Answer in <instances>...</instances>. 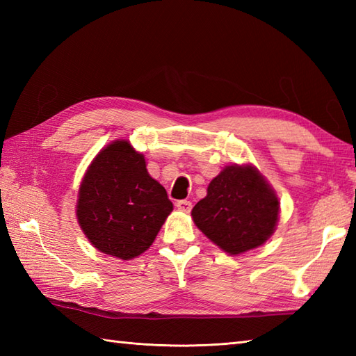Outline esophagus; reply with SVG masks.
Masks as SVG:
<instances>
[{
	"label": "esophagus",
	"mask_w": 356,
	"mask_h": 356,
	"mask_svg": "<svg viewBox=\"0 0 356 356\" xmlns=\"http://www.w3.org/2000/svg\"><path fill=\"white\" fill-rule=\"evenodd\" d=\"M176 207H177V209L184 211V213H190L191 208H193L191 202H188V200H179V202L176 203Z\"/></svg>",
	"instance_id": "1"
}]
</instances>
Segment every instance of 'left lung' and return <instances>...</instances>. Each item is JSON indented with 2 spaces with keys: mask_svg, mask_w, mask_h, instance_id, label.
I'll list each match as a JSON object with an SVG mask.
<instances>
[{
  "mask_svg": "<svg viewBox=\"0 0 356 356\" xmlns=\"http://www.w3.org/2000/svg\"><path fill=\"white\" fill-rule=\"evenodd\" d=\"M195 226L229 255L266 243L275 232L280 200L251 163L229 165L211 180L207 197L191 211Z\"/></svg>",
  "mask_w": 356,
  "mask_h": 356,
  "instance_id": "obj_1",
  "label": "left lung"
}]
</instances>
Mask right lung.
I'll list each match as a JSON object with an SVG mask.
<instances>
[{"label":"right lung","mask_w":356,"mask_h":356,"mask_svg":"<svg viewBox=\"0 0 356 356\" xmlns=\"http://www.w3.org/2000/svg\"><path fill=\"white\" fill-rule=\"evenodd\" d=\"M171 211L165 188L147 171L145 156L125 139L104 147L79 185L82 232L97 251L120 260L145 252Z\"/></svg>","instance_id":"add662e5"}]
</instances>
